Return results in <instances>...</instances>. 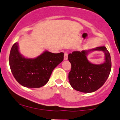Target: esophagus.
<instances>
[{
  "label": "esophagus",
  "instance_id": "1",
  "mask_svg": "<svg viewBox=\"0 0 120 120\" xmlns=\"http://www.w3.org/2000/svg\"><path fill=\"white\" fill-rule=\"evenodd\" d=\"M68 59V52H65L64 53V60H67Z\"/></svg>",
  "mask_w": 120,
  "mask_h": 120
}]
</instances>
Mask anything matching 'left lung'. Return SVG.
Returning a JSON list of instances; mask_svg holds the SVG:
<instances>
[{
	"mask_svg": "<svg viewBox=\"0 0 120 120\" xmlns=\"http://www.w3.org/2000/svg\"><path fill=\"white\" fill-rule=\"evenodd\" d=\"M92 50H101L105 55V61L101 64H91L86 55ZM71 64L68 74L70 83L73 89L83 93H92L103 85L108 79L112 68L109 51L105 46H100L89 50L74 51L68 56Z\"/></svg>",
	"mask_w": 120,
	"mask_h": 120,
	"instance_id": "left-lung-1",
	"label": "left lung"
}]
</instances>
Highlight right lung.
<instances>
[{"label":"right lung","mask_w":120,"mask_h":120,"mask_svg":"<svg viewBox=\"0 0 120 120\" xmlns=\"http://www.w3.org/2000/svg\"><path fill=\"white\" fill-rule=\"evenodd\" d=\"M64 59V53H53L48 51L35 59H27L20 54L18 42L11 48L9 64L16 80L27 88L44 86L49 80L53 70Z\"/></svg>","instance_id":"add662e5"}]
</instances>
